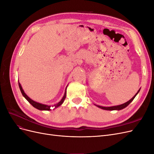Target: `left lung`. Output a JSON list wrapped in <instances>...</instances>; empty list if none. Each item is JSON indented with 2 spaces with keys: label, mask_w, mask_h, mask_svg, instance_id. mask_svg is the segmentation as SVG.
Returning <instances> with one entry per match:
<instances>
[{
  "label": "left lung",
  "mask_w": 154,
  "mask_h": 154,
  "mask_svg": "<svg viewBox=\"0 0 154 154\" xmlns=\"http://www.w3.org/2000/svg\"><path fill=\"white\" fill-rule=\"evenodd\" d=\"M140 89H141V88H139V91H137V92L134 96V97H132V99H130L129 101H128L127 102H126V103H125L123 104L119 105H116V106H107V107L102 106H100V105H96V106H97V107H99V108H100L101 109L106 110H120L122 109H123L125 108V107H127L134 100V99L135 98V97L137 96V94H138L139 92L140 91Z\"/></svg>",
  "instance_id": "1"
}]
</instances>
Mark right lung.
<instances>
[{
	"label": "right lung",
	"instance_id": "add662e5",
	"mask_svg": "<svg viewBox=\"0 0 154 154\" xmlns=\"http://www.w3.org/2000/svg\"><path fill=\"white\" fill-rule=\"evenodd\" d=\"M18 85H19V88H20V90L21 91V93L23 95V96H24L25 98L28 101L29 103L32 105L35 108L38 109L40 110H51V106L53 107V108H54V109L58 108V106H60V105H62V103H63V101L65 100V99H66V94H67V91H66V89H67V86L66 87V91H65V93H64V95L63 96V97L62 98V100H60V101H59L58 103H57V104H54V105L51 106V105H45V104H42V103H38V102H36L35 101H33L32 100H31L29 97H28L27 96V94H26V93L24 92V90L22 89V87L20 85V83H19V81H18Z\"/></svg>",
	"mask_w": 154,
	"mask_h": 154
}]
</instances>
